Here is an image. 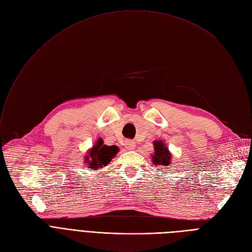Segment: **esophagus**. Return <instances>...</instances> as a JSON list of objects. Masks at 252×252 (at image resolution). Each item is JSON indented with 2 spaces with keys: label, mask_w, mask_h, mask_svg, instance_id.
Instances as JSON below:
<instances>
[{
  "label": "esophagus",
  "mask_w": 252,
  "mask_h": 252,
  "mask_svg": "<svg viewBox=\"0 0 252 252\" xmlns=\"http://www.w3.org/2000/svg\"><path fill=\"white\" fill-rule=\"evenodd\" d=\"M124 147L126 150H133L135 148V141L131 140V139H127L124 142Z\"/></svg>",
  "instance_id": "34e87169"
}]
</instances>
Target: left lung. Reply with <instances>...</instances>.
<instances>
[{
    "label": "left lung",
    "mask_w": 252,
    "mask_h": 252,
    "mask_svg": "<svg viewBox=\"0 0 252 252\" xmlns=\"http://www.w3.org/2000/svg\"><path fill=\"white\" fill-rule=\"evenodd\" d=\"M154 150L155 153L152 157V161L155 165L168 166L170 164L172 155L169 152L168 148H167L165 143L163 142V140H155Z\"/></svg>",
    "instance_id": "obj_1"
}]
</instances>
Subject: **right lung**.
<instances>
[{
	"label": "right lung",
	"mask_w": 252,
	"mask_h": 252,
	"mask_svg": "<svg viewBox=\"0 0 252 252\" xmlns=\"http://www.w3.org/2000/svg\"><path fill=\"white\" fill-rule=\"evenodd\" d=\"M118 152L119 148L117 146H105L103 145V140L98 138L92 149L87 152L88 155L85 156V163L89 166V168L96 170L109 164Z\"/></svg>",
	"instance_id": "add662e5"
}]
</instances>
